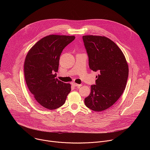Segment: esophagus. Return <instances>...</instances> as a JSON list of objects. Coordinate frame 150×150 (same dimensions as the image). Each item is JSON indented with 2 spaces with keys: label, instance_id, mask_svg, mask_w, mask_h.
<instances>
[{
  "label": "esophagus",
  "instance_id": "34e87169",
  "mask_svg": "<svg viewBox=\"0 0 150 150\" xmlns=\"http://www.w3.org/2000/svg\"><path fill=\"white\" fill-rule=\"evenodd\" d=\"M74 87H79L81 86H82V84H78L76 83H72Z\"/></svg>",
  "mask_w": 150,
  "mask_h": 150
}]
</instances>
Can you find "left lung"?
<instances>
[{
  "mask_svg": "<svg viewBox=\"0 0 150 150\" xmlns=\"http://www.w3.org/2000/svg\"><path fill=\"white\" fill-rule=\"evenodd\" d=\"M82 39L89 57L90 68L98 71L96 84L84 103L95 112L108 110L120 97L126 85L129 67L120 49L105 36L83 35Z\"/></svg>",
  "mask_w": 150,
  "mask_h": 150,
  "instance_id": "1",
  "label": "left lung"
}]
</instances>
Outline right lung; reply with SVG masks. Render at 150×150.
Segmentation results:
<instances>
[{"instance_id": "add662e5", "label": "right lung", "mask_w": 150, "mask_h": 150, "mask_svg": "<svg viewBox=\"0 0 150 150\" xmlns=\"http://www.w3.org/2000/svg\"><path fill=\"white\" fill-rule=\"evenodd\" d=\"M75 38V35H47L38 41L25 57L27 85L36 102L43 108L51 110L59 108L71 91V84L56 78V72L63 49Z\"/></svg>"}]
</instances>
